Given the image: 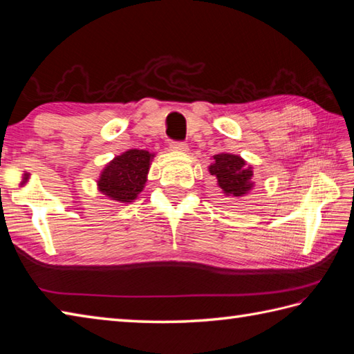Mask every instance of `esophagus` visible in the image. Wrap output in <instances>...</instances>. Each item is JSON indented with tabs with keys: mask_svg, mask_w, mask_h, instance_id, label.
Masks as SVG:
<instances>
[{
	"mask_svg": "<svg viewBox=\"0 0 354 354\" xmlns=\"http://www.w3.org/2000/svg\"><path fill=\"white\" fill-rule=\"evenodd\" d=\"M170 149L175 150V152H181V153L189 152V146H187L185 142H179V141H171Z\"/></svg>",
	"mask_w": 354,
	"mask_h": 354,
	"instance_id": "esophagus-1",
	"label": "esophagus"
}]
</instances>
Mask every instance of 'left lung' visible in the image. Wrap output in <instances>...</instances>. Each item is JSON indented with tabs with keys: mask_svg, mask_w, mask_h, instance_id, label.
<instances>
[{
	"mask_svg": "<svg viewBox=\"0 0 354 354\" xmlns=\"http://www.w3.org/2000/svg\"><path fill=\"white\" fill-rule=\"evenodd\" d=\"M212 160L208 171L217 179V187L223 196L242 198L254 189V167L242 156L222 152L213 155Z\"/></svg>",
	"mask_w": 354,
	"mask_h": 354,
	"instance_id": "left-lung-1",
	"label": "left lung"
}]
</instances>
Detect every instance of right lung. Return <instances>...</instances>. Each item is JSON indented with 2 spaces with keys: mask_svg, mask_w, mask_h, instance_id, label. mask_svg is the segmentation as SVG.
<instances>
[{
  "mask_svg": "<svg viewBox=\"0 0 354 354\" xmlns=\"http://www.w3.org/2000/svg\"><path fill=\"white\" fill-rule=\"evenodd\" d=\"M155 155L142 149H129L117 155L100 171L97 190L111 201L131 204L145 190Z\"/></svg>",
  "mask_w": 354,
  "mask_h": 354,
  "instance_id": "obj_1",
  "label": "right lung"
}]
</instances>
